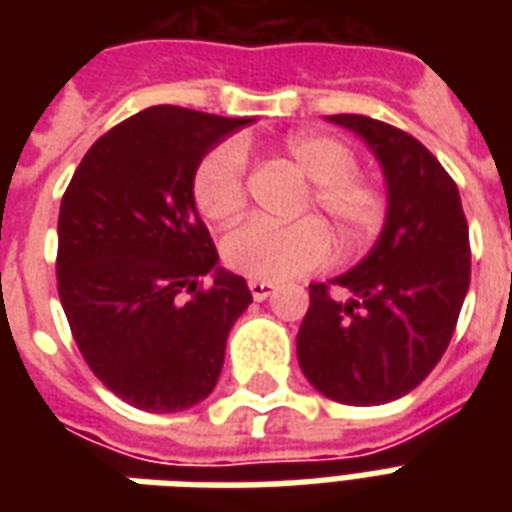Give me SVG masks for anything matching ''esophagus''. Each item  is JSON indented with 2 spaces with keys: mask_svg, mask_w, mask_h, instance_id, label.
Returning a JSON list of instances; mask_svg holds the SVG:
<instances>
[{
  "mask_svg": "<svg viewBox=\"0 0 512 512\" xmlns=\"http://www.w3.org/2000/svg\"><path fill=\"white\" fill-rule=\"evenodd\" d=\"M249 290H252V299L255 301H266L274 290H277V285L274 282H260V279H252L249 282Z\"/></svg>",
  "mask_w": 512,
  "mask_h": 512,
  "instance_id": "esophagus-1",
  "label": "esophagus"
}]
</instances>
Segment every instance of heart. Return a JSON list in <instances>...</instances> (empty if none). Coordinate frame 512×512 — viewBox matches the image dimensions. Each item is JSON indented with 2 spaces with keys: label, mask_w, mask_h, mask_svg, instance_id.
Here are the masks:
<instances>
[{
  "label": "heart",
  "mask_w": 512,
  "mask_h": 512,
  "mask_svg": "<svg viewBox=\"0 0 512 512\" xmlns=\"http://www.w3.org/2000/svg\"><path fill=\"white\" fill-rule=\"evenodd\" d=\"M285 156L310 183L304 211H321L345 252L365 246L386 219V194L376 180L354 169L356 156L343 139L321 131H299L285 139ZM246 153L238 142H222L202 158L191 194L205 219L230 222L246 202ZM332 252L329 230L318 219L238 224L222 238L224 266L260 282H282L323 266Z\"/></svg>",
  "instance_id": "heart-1"
}]
</instances>
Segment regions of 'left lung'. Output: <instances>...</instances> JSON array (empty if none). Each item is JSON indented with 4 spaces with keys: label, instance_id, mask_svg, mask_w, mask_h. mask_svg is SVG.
Segmentation results:
<instances>
[{
    "label": "left lung",
    "instance_id": "8db88e82",
    "mask_svg": "<svg viewBox=\"0 0 512 512\" xmlns=\"http://www.w3.org/2000/svg\"><path fill=\"white\" fill-rule=\"evenodd\" d=\"M376 156L381 235L351 271L312 282L296 334L301 373L345 406H381L425 381L447 351L469 290V224L455 180L414 136L365 115H329ZM349 290L337 300L333 290Z\"/></svg>",
    "mask_w": 512,
    "mask_h": 512
}]
</instances>
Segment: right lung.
<instances>
[{"label": "right lung", "instance_id": "obj_1", "mask_svg": "<svg viewBox=\"0 0 512 512\" xmlns=\"http://www.w3.org/2000/svg\"><path fill=\"white\" fill-rule=\"evenodd\" d=\"M252 123L150 106L106 131L65 189L62 310L90 370L142 411L172 414L211 395L227 334L252 304L246 279L219 266L191 194L202 158Z\"/></svg>", "mask_w": 512, "mask_h": 512}]
</instances>
